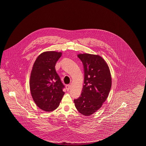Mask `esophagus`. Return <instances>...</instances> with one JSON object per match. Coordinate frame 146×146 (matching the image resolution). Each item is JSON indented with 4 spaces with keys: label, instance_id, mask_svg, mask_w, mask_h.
<instances>
[{
    "label": "esophagus",
    "instance_id": "obj_1",
    "mask_svg": "<svg viewBox=\"0 0 146 146\" xmlns=\"http://www.w3.org/2000/svg\"><path fill=\"white\" fill-rule=\"evenodd\" d=\"M71 88H72V86H71V85H70V84L66 85V89H67V91H69V90H70Z\"/></svg>",
    "mask_w": 146,
    "mask_h": 146
}]
</instances>
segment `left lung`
Wrapping results in <instances>:
<instances>
[{
    "mask_svg": "<svg viewBox=\"0 0 146 146\" xmlns=\"http://www.w3.org/2000/svg\"><path fill=\"white\" fill-rule=\"evenodd\" d=\"M78 57L84 65V80L80 96L74 101L79 112L90 116L100 109L109 96L111 75L108 64L99 55L85 53Z\"/></svg>",
    "mask_w": 146,
    "mask_h": 146,
    "instance_id": "8db88e82",
    "label": "left lung"
}]
</instances>
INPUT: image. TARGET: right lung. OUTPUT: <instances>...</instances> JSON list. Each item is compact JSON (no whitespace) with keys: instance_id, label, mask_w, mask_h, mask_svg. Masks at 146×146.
I'll return each instance as SVG.
<instances>
[{"instance_id":"1","label":"right lung","mask_w":146,"mask_h":146,"mask_svg":"<svg viewBox=\"0 0 146 146\" xmlns=\"http://www.w3.org/2000/svg\"><path fill=\"white\" fill-rule=\"evenodd\" d=\"M61 52L48 51L40 54L35 61L31 72L30 88L36 106L44 111L57 109L65 92V88L55 70Z\"/></svg>"}]
</instances>
